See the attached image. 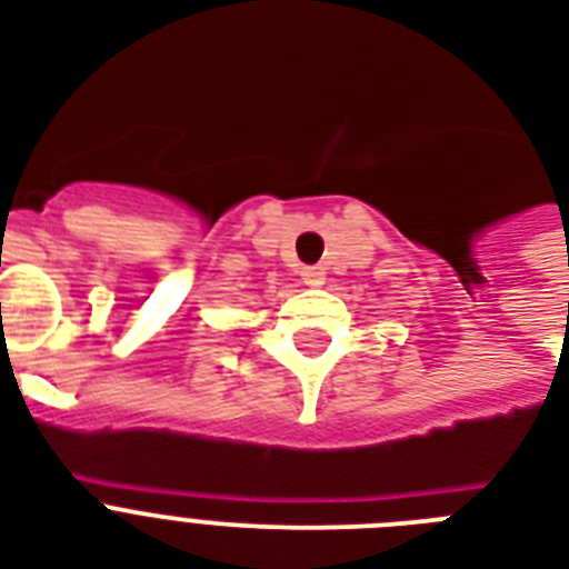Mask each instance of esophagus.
Listing matches in <instances>:
<instances>
[{"instance_id":"esophagus-1","label":"esophagus","mask_w":569,"mask_h":569,"mask_svg":"<svg viewBox=\"0 0 569 569\" xmlns=\"http://www.w3.org/2000/svg\"><path fill=\"white\" fill-rule=\"evenodd\" d=\"M301 277H303V283H307V286L325 283V271H321V268H303Z\"/></svg>"}]
</instances>
